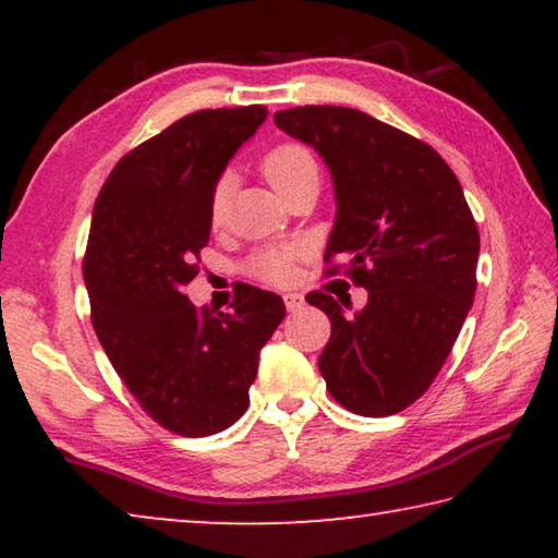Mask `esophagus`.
I'll list each match as a JSON object with an SVG mask.
<instances>
[{
  "instance_id": "esophagus-1",
  "label": "esophagus",
  "mask_w": 558,
  "mask_h": 558,
  "mask_svg": "<svg viewBox=\"0 0 558 558\" xmlns=\"http://www.w3.org/2000/svg\"><path fill=\"white\" fill-rule=\"evenodd\" d=\"M282 300H286L288 313H298V310L305 305V298H302L300 292H288V295H282Z\"/></svg>"
}]
</instances>
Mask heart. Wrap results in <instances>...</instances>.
<instances>
[{"instance_id": "heart-1", "label": "heart", "mask_w": 558, "mask_h": 558, "mask_svg": "<svg viewBox=\"0 0 558 558\" xmlns=\"http://www.w3.org/2000/svg\"><path fill=\"white\" fill-rule=\"evenodd\" d=\"M263 174H266L272 189L282 196L290 186L300 184L302 179L317 177V162L305 147L288 143V145L272 147L270 153L263 157ZM229 192H231V182L223 177L211 194V204H209L211 223L223 221L226 209H229ZM251 270L263 280L276 282V286H286V282L292 278V272H295V251L292 248L263 251L260 256L253 258Z\"/></svg>"}]
</instances>
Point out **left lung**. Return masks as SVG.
<instances>
[{
	"label": "left lung",
	"instance_id": "1",
	"mask_svg": "<svg viewBox=\"0 0 558 558\" xmlns=\"http://www.w3.org/2000/svg\"><path fill=\"white\" fill-rule=\"evenodd\" d=\"M276 125L325 159L337 216L325 258H349L362 310L327 292L307 302L332 323L319 354L327 389L359 415H391L428 391L475 298L480 233L436 149L366 112L305 106Z\"/></svg>",
	"mask_w": 558,
	"mask_h": 558
}]
</instances>
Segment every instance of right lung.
Instances as JSON below:
<instances>
[{"mask_svg": "<svg viewBox=\"0 0 558 558\" xmlns=\"http://www.w3.org/2000/svg\"><path fill=\"white\" fill-rule=\"evenodd\" d=\"M266 106L192 112L132 149L93 209L83 260L96 335L159 426L214 436L248 409L263 344L286 317L280 295L243 286L231 313L194 307L184 286L209 243L211 194Z\"/></svg>", "mask_w": 558, "mask_h": 558, "instance_id": "add662e5", "label": "right lung"}]
</instances>
